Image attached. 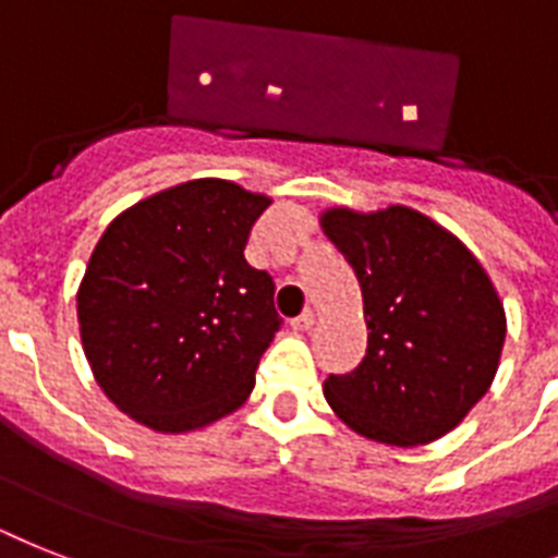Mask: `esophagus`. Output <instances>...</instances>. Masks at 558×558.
Here are the masks:
<instances>
[{"label": "esophagus", "instance_id": "1", "mask_svg": "<svg viewBox=\"0 0 558 558\" xmlns=\"http://www.w3.org/2000/svg\"><path fill=\"white\" fill-rule=\"evenodd\" d=\"M315 310H306L303 315H298V318L292 320V329H298V332H306V329H312V324H315Z\"/></svg>", "mask_w": 558, "mask_h": 558}]
</instances>
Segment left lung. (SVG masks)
I'll list each match as a JSON object with an SVG mask.
<instances>
[{
  "mask_svg": "<svg viewBox=\"0 0 558 558\" xmlns=\"http://www.w3.org/2000/svg\"><path fill=\"white\" fill-rule=\"evenodd\" d=\"M320 229L364 292L366 355L324 381L326 404L357 436L421 447L447 436L490 389L505 303L478 257L410 206L326 208Z\"/></svg>",
  "mask_w": 558,
  "mask_h": 558,
  "instance_id": "obj_1",
  "label": "left lung"
}]
</instances>
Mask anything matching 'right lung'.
Segmentation results:
<instances>
[{
	"mask_svg": "<svg viewBox=\"0 0 558 558\" xmlns=\"http://www.w3.org/2000/svg\"><path fill=\"white\" fill-rule=\"evenodd\" d=\"M271 197L217 177L171 185L117 215L76 289L88 366L108 401L166 436L240 410L283 326L275 283L246 264Z\"/></svg>",
	"mask_w": 558,
	"mask_h": 558,
	"instance_id": "obj_1",
	"label": "right lung"
}]
</instances>
